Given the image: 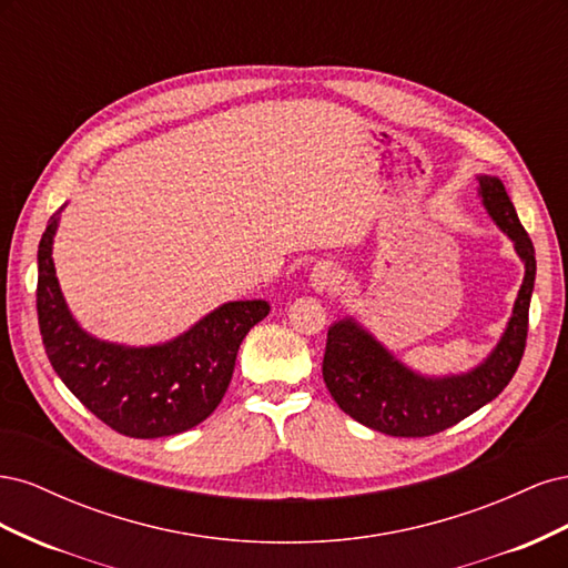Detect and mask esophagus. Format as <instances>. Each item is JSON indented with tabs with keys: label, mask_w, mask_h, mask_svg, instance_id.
Masks as SVG:
<instances>
[{
	"label": "esophagus",
	"mask_w": 568,
	"mask_h": 568,
	"mask_svg": "<svg viewBox=\"0 0 568 568\" xmlns=\"http://www.w3.org/2000/svg\"><path fill=\"white\" fill-rule=\"evenodd\" d=\"M341 280V270L336 263L332 261H317L311 270V286L317 291H326V288H334Z\"/></svg>",
	"instance_id": "esophagus-1"
}]
</instances>
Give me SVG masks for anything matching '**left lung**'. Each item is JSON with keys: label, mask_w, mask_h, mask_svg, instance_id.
Returning <instances> with one entry per match:
<instances>
[{"label": "left lung", "mask_w": 568, "mask_h": 568, "mask_svg": "<svg viewBox=\"0 0 568 568\" xmlns=\"http://www.w3.org/2000/svg\"><path fill=\"white\" fill-rule=\"evenodd\" d=\"M478 196L488 215L514 244L526 267L507 329L484 363L471 372L422 376L376 341L363 324L343 317L329 326L322 363L324 384L336 405L374 432L400 438L434 436L503 393L517 372L528 334V305L536 284V248L521 227L505 184L478 175Z\"/></svg>", "instance_id": "8db88e82"}]
</instances>
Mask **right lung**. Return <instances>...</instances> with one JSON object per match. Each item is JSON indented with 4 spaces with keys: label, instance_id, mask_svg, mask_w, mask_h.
<instances>
[{
    "label": "right lung",
    "instance_id": "1",
    "mask_svg": "<svg viewBox=\"0 0 568 568\" xmlns=\"http://www.w3.org/2000/svg\"><path fill=\"white\" fill-rule=\"evenodd\" d=\"M59 213L38 248V320L51 367L75 398L113 432L163 438L213 415L244 336L267 317V301H230L173 341L120 346L88 334L65 305L51 246Z\"/></svg>",
    "mask_w": 568,
    "mask_h": 568
}]
</instances>
